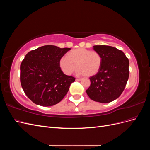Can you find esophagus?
<instances>
[{
  "mask_svg": "<svg viewBox=\"0 0 150 150\" xmlns=\"http://www.w3.org/2000/svg\"><path fill=\"white\" fill-rule=\"evenodd\" d=\"M81 78H76V81H81Z\"/></svg>",
  "mask_w": 150,
  "mask_h": 150,
  "instance_id": "obj_1",
  "label": "esophagus"
}]
</instances>
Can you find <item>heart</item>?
<instances>
[{"label": "heart", "mask_w": 150, "mask_h": 150, "mask_svg": "<svg viewBox=\"0 0 150 150\" xmlns=\"http://www.w3.org/2000/svg\"><path fill=\"white\" fill-rule=\"evenodd\" d=\"M101 63L102 57L98 52L78 48L70 51L67 56H63L59 64L62 71L67 75L71 74L78 67V74L91 77L98 73Z\"/></svg>", "instance_id": "1"}]
</instances>
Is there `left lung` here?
<instances>
[{
	"instance_id": "1",
	"label": "left lung",
	"mask_w": 150,
	"mask_h": 150,
	"mask_svg": "<svg viewBox=\"0 0 150 150\" xmlns=\"http://www.w3.org/2000/svg\"><path fill=\"white\" fill-rule=\"evenodd\" d=\"M102 57L98 73L89 78L91 85L86 93L92 100L108 103L119 98L128 80L129 62L124 52L109 46H94Z\"/></svg>"
}]
</instances>
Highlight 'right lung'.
<instances>
[{
    "label": "right lung",
    "instance_id": "add662e5",
    "mask_svg": "<svg viewBox=\"0 0 150 150\" xmlns=\"http://www.w3.org/2000/svg\"><path fill=\"white\" fill-rule=\"evenodd\" d=\"M70 48L47 45L26 54L21 64V84L26 96L35 104L51 106L59 103L75 78L63 73L61 58Z\"/></svg>",
    "mask_w": 150,
    "mask_h": 150
}]
</instances>
